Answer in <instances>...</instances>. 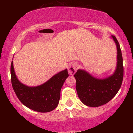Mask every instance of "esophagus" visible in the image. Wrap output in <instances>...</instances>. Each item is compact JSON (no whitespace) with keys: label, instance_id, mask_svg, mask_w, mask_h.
<instances>
[{"label":"esophagus","instance_id":"34e87169","mask_svg":"<svg viewBox=\"0 0 133 133\" xmlns=\"http://www.w3.org/2000/svg\"><path fill=\"white\" fill-rule=\"evenodd\" d=\"M77 69V64L76 62H72L69 65L68 72L71 75H74Z\"/></svg>","mask_w":133,"mask_h":133}]
</instances>
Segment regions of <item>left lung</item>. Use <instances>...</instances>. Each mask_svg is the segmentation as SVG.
Masks as SVG:
<instances>
[{
    "label": "left lung",
    "mask_w": 133,
    "mask_h": 133,
    "mask_svg": "<svg viewBox=\"0 0 133 133\" xmlns=\"http://www.w3.org/2000/svg\"><path fill=\"white\" fill-rule=\"evenodd\" d=\"M117 47V66L114 74L104 79L93 77L88 72L78 69L74 74L76 91L84 104L98 107L108 103L116 96L121 86L124 74L123 57L119 44L114 36H111Z\"/></svg>",
    "instance_id": "8db88e82"
}]
</instances>
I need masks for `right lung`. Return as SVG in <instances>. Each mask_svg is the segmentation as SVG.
I'll return each mask as SVG.
<instances>
[{
    "label": "right lung",
    "instance_id": "right-lung-1",
    "mask_svg": "<svg viewBox=\"0 0 133 133\" xmlns=\"http://www.w3.org/2000/svg\"><path fill=\"white\" fill-rule=\"evenodd\" d=\"M10 74L13 89L20 101L32 110L40 112H50L57 106L62 86L69 76L66 69L40 86H27L18 80L13 61L10 66Z\"/></svg>",
    "mask_w": 133,
    "mask_h": 133
}]
</instances>
